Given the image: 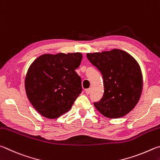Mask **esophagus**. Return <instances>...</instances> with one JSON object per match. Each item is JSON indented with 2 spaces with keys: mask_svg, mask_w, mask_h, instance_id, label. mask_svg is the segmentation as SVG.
<instances>
[{
  "mask_svg": "<svg viewBox=\"0 0 160 160\" xmlns=\"http://www.w3.org/2000/svg\"><path fill=\"white\" fill-rule=\"evenodd\" d=\"M91 90L92 89L90 88H88V89H86V90L85 91V92H86V93L87 94V95H88V94H90L91 93Z\"/></svg>",
  "mask_w": 160,
  "mask_h": 160,
  "instance_id": "34e87169",
  "label": "esophagus"
}]
</instances>
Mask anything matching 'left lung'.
<instances>
[{
	"instance_id": "8db88e82",
	"label": "left lung",
	"mask_w": 160,
	"mask_h": 160,
	"mask_svg": "<svg viewBox=\"0 0 160 160\" xmlns=\"http://www.w3.org/2000/svg\"><path fill=\"white\" fill-rule=\"evenodd\" d=\"M91 62L100 70L104 83L102 99L94 102L96 110L110 119L127 115L136 107L142 91V74L136 60L124 50L86 54Z\"/></svg>"
}]
</instances>
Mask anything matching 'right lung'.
Returning a JSON list of instances; mask_svg holds the SVG:
<instances>
[{
	"instance_id": "right-lung-1",
	"label": "right lung",
	"mask_w": 160,
	"mask_h": 160,
	"mask_svg": "<svg viewBox=\"0 0 160 160\" xmlns=\"http://www.w3.org/2000/svg\"><path fill=\"white\" fill-rule=\"evenodd\" d=\"M81 52L43 54L31 64L24 79L27 96L35 110L48 119H56L71 109L82 93V80L75 69Z\"/></svg>"
}]
</instances>
